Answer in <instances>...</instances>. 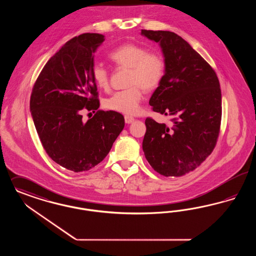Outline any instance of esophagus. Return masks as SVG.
Listing matches in <instances>:
<instances>
[{"instance_id":"34e87169","label":"esophagus","mask_w":256,"mask_h":256,"mask_svg":"<svg viewBox=\"0 0 256 256\" xmlns=\"http://www.w3.org/2000/svg\"><path fill=\"white\" fill-rule=\"evenodd\" d=\"M134 121V118L132 116H128V115H126L124 116V122L126 124H132Z\"/></svg>"}]
</instances>
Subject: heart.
I'll return each mask as SVG.
<instances>
[{
    "label": "heart",
    "mask_w": 256,
    "mask_h": 256,
    "mask_svg": "<svg viewBox=\"0 0 256 256\" xmlns=\"http://www.w3.org/2000/svg\"><path fill=\"white\" fill-rule=\"evenodd\" d=\"M108 58L115 64L130 68V88L113 93L104 100V108L128 115L136 114L140 110L143 100V88L152 90L159 86L164 72V62L162 56L138 44H126L118 46L108 54ZM93 81L100 88L108 86V72L100 64H95L92 68Z\"/></svg>",
    "instance_id": "obj_1"
}]
</instances>
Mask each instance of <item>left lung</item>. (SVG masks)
<instances>
[{"instance_id":"1","label":"left lung","mask_w":256,"mask_h":256,"mask_svg":"<svg viewBox=\"0 0 256 256\" xmlns=\"http://www.w3.org/2000/svg\"><path fill=\"white\" fill-rule=\"evenodd\" d=\"M141 34L159 42L164 55V76L150 104L154 112L174 117L170 126L146 119L144 154L158 174L182 176L214 148L222 115L219 80L204 58L174 32L142 30Z\"/></svg>"}]
</instances>
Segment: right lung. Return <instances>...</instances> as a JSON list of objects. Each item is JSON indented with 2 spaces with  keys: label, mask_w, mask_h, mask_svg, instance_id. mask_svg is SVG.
Instances as JSON below:
<instances>
[{
  "label": "right lung",
  "mask_w": 256,
  "mask_h": 256,
  "mask_svg": "<svg viewBox=\"0 0 256 256\" xmlns=\"http://www.w3.org/2000/svg\"><path fill=\"white\" fill-rule=\"evenodd\" d=\"M104 41L102 34L84 33L66 42L46 64L31 93V115L46 152L74 172L102 162L124 126L123 115L112 110H98L82 122L84 108L100 106L92 68Z\"/></svg>",
  "instance_id": "1"
}]
</instances>
